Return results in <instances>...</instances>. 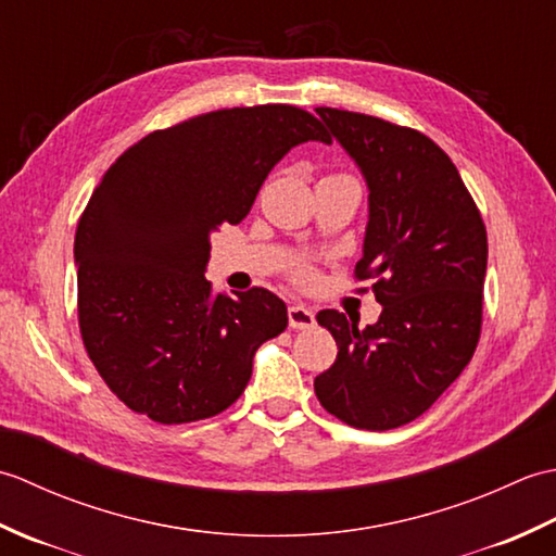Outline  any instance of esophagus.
Masks as SVG:
<instances>
[{
	"mask_svg": "<svg viewBox=\"0 0 556 556\" xmlns=\"http://www.w3.org/2000/svg\"><path fill=\"white\" fill-rule=\"evenodd\" d=\"M315 325V311L308 305H291L289 308V327L291 329H308Z\"/></svg>",
	"mask_w": 556,
	"mask_h": 556,
	"instance_id": "34e87169",
	"label": "esophagus"
}]
</instances>
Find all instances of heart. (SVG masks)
<instances>
[{
  "instance_id": "b5f03b06",
  "label": "heart",
  "mask_w": 556,
  "mask_h": 556,
  "mask_svg": "<svg viewBox=\"0 0 556 556\" xmlns=\"http://www.w3.org/2000/svg\"><path fill=\"white\" fill-rule=\"evenodd\" d=\"M299 275H301V277L305 279V277H308V269H301V271H299Z\"/></svg>"
}]
</instances>
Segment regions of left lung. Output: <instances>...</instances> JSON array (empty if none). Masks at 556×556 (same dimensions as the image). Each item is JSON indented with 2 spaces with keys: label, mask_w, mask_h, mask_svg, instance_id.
<instances>
[{
  "label": "left lung",
  "mask_w": 556,
  "mask_h": 556,
  "mask_svg": "<svg viewBox=\"0 0 556 556\" xmlns=\"http://www.w3.org/2000/svg\"><path fill=\"white\" fill-rule=\"evenodd\" d=\"M368 184V229L356 279H370L380 320L358 327L339 311L317 323L337 361L315 377L325 410L358 430L422 416L480 339L488 231L446 152L425 134L377 116L317 108Z\"/></svg>",
  "instance_id": "1"
}]
</instances>
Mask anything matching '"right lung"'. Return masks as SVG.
Listing matches in <instances>:
<instances>
[{
    "label": "right lung",
    "mask_w": 556,
    "mask_h": 556,
    "mask_svg": "<svg viewBox=\"0 0 556 556\" xmlns=\"http://www.w3.org/2000/svg\"><path fill=\"white\" fill-rule=\"evenodd\" d=\"M323 124L293 104L217 110L152 131L104 172L78 219V327L116 399L162 425L212 418L287 329L275 293H215L210 233L239 224L271 167Z\"/></svg>",
    "instance_id": "1"
}]
</instances>
